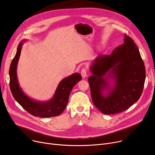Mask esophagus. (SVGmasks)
<instances>
[{
    "instance_id": "1",
    "label": "esophagus",
    "mask_w": 155,
    "mask_h": 155,
    "mask_svg": "<svg viewBox=\"0 0 155 155\" xmlns=\"http://www.w3.org/2000/svg\"><path fill=\"white\" fill-rule=\"evenodd\" d=\"M80 73H81V75H82L83 78H85L87 76V70L85 68H83L82 70H81Z\"/></svg>"
}]
</instances>
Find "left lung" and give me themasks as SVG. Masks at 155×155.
Listing matches in <instances>:
<instances>
[{
	"instance_id": "1",
	"label": "left lung",
	"mask_w": 155,
	"mask_h": 155,
	"mask_svg": "<svg viewBox=\"0 0 155 155\" xmlns=\"http://www.w3.org/2000/svg\"><path fill=\"white\" fill-rule=\"evenodd\" d=\"M88 77L92 102L104 114H113L127 110L142 94L146 78L144 62L133 39L124 35V44L110 55H100L91 67ZM115 80L110 87L108 79ZM109 92L105 95L103 91Z\"/></svg>"
}]
</instances>
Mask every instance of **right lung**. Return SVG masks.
<instances>
[{
	"mask_svg": "<svg viewBox=\"0 0 155 155\" xmlns=\"http://www.w3.org/2000/svg\"><path fill=\"white\" fill-rule=\"evenodd\" d=\"M21 41L13 58L9 70L10 88L15 100L31 115L39 117H50L60 115L67 107L70 94L82 76L77 73L63 79L57 87L52 99L47 102H39L30 99L19 87L17 77V66L21 52Z\"/></svg>",
	"mask_w": 155,
	"mask_h": 155,
	"instance_id": "add662e5",
	"label": "right lung"
}]
</instances>
